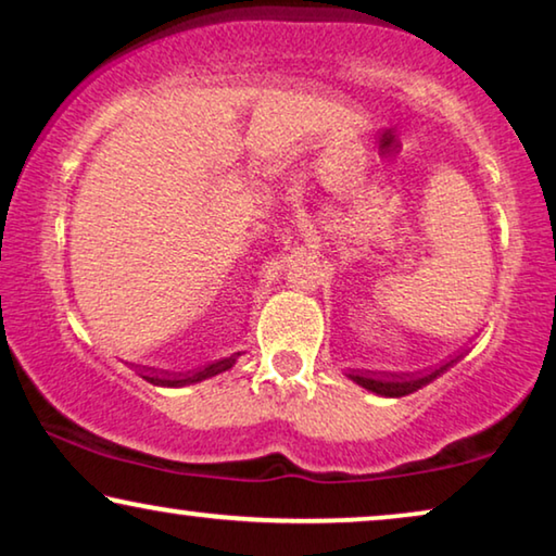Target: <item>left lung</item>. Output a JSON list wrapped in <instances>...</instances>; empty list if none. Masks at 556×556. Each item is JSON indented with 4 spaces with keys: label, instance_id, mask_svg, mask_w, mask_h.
I'll list each match as a JSON object with an SVG mask.
<instances>
[{
    "label": "left lung",
    "instance_id": "1",
    "mask_svg": "<svg viewBox=\"0 0 556 556\" xmlns=\"http://www.w3.org/2000/svg\"><path fill=\"white\" fill-rule=\"evenodd\" d=\"M445 367H447V364H445ZM445 367L430 371V375H392V377L349 375V377H352L356 384L367 387V390H371V392L384 394V397H405V394L417 392V390H420V387L432 382V379H435Z\"/></svg>",
    "mask_w": 556,
    "mask_h": 556
}]
</instances>
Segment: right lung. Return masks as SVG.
Wrapping results in <instances>:
<instances>
[{"label": "right lung", "instance_id": "add662e5", "mask_svg": "<svg viewBox=\"0 0 556 556\" xmlns=\"http://www.w3.org/2000/svg\"><path fill=\"white\" fill-rule=\"evenodd\" d=\"M151 382H159V384H185V382H189V379L192 377H187V375H179V377H169V375H164V377H149Z\"/></svg>", "mask_w": 556, "mask_h": 556}]
</instances>
